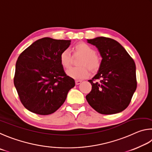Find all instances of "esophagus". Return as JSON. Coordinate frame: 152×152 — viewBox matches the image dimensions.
<instances>
[{"instance_id":"1","label":"esophagus","mask_w":152,"mask_h":152,"mask_svg":"<svg viewBox=\"0 0 152 152\" xmlns=\"http://www.w3.org/2000/svg\"><path fill=\"white\" fill-rule=\"evenodd\" d=\"M82 82L81 80H75V84L76 85H79Z\"/></svg>"}]
</instances>
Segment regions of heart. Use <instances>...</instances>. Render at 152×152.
Here are the masks:
<instances>
[{"mask_svg":"<svg viewBox=\"0 0 152 152\" xmlns=\"http://www.w3.org/2000/svg\"><path fill=\"white\" fill-rule=\"evenodd\" d=\"M74 53L80 54L82 56L79 62L78 67H71L66 71V74L70 77L75 79H83L89 74L88 69L92 72L96 71L99 69L101 61L95 49L89 45L80 42L75 45L73 48ZM59 60L63 68L67 69L71 64V54L68 49L63 50L61 53Z\"/></svg>","mask_w":152,"mask_h":152,"instance_id":"heart-1","label":"heart"}]
</instances>
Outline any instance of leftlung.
Masks as SVG:
<instances>
[{"mask_svg":"<svg viewBox=\"0 0 152 152\" xmlns=\"http://www.w3.org/2000/svg\"><path fill=\"white\" fill-rule=\"evenodd\" d=\"M87 42L97 48L102 57L97 73L88 81L92 89L86 95L87 102L99 113L121 112L129 105L137 88L134 61L115 40L100 37Z\"/></svg>","mask_w":152,"mask_h":152,"instance_id":"1","label":"left lung"}]
</instances>
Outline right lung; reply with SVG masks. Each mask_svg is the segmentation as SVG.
I'll return each mask as SVG.
<instances>
[{
  "label": "right lung",
  "instance_id": "1",
  "mask_svg": "<svg viewBox=\"0 0 152 152\" xmlns=\"http://www.w3.org/2000/svg\"><path fill=\"white\" fill-rule=\"evenodd\" d=\"M70 40L45 37L20 53L16 63L14 84L26 109L39 115H49L63 104L75 81L61 65V53Z\"/></svg>",
  "mask_w": 152,
  "mask_h": 152
}]
</instances>
